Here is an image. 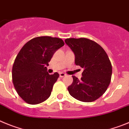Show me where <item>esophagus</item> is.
Segmentation results:
<instances>
[{
    "mask_svg": "<svg viewBox=\"0 0 129 129\" xmlns=\"http://www.w3.org/2000/svg\"><path fill=\"white\" fill-rule=\"evenodd\" d=\"M66 76V74H65V73H60V76L61 78L64 77V76Z\"/></svg>",
    "mask_w": 129,
    "mask_h": 129,
    "instance_id": "obj_1",
    "label": "esophagus"
}]
</instances>
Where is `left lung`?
Masks as SVG:
<instances>
[{"label": "left lung", "mask_w": 129, "mask_h": 129, "mask_svg": "<svg viewBox=\"0 0 129 129\" xmlns=\"http://www.w3.org/2000/svg\"><path fill=\"white\" fill-rule=\"evenodd\" d=\"M65 42L75 53V64L84 69L80 80L73 76V83L67 88L69 94L81 102H94L105 93L111 83L112 65L107 54L90 39L71 38Z\"/></svg>", "instance_id": "1"}]
</instances>
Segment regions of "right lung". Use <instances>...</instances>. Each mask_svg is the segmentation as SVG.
<instances>
[{
	"mask_svg": "<svg viewBox=\"0 0 129 129\" xmlns=\"http://www.w3.org/2000/svg\"><path fill=\"white\" fill-rule=\"evenodd\" d=\"M63 46L61 39L44 36L31 39L22 47L13 66L12 81L24 102L36 105L50 96L59 74L49 75L46 66L54 53Z\"/></svg>",
	"mask_w": 129,
	"mask_h": 129,
	"instance_id": "obj_1",
	"label": "right lung"
}]
</instances>
